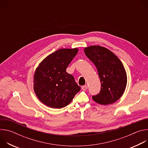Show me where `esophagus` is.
I'll return each mask as SVG.
<instances>
[{"label":"esophagus","mask_w":148,"mask_h":148,"mask_svg":"<svg viewBox=\"0 0 148 148\" xmlns=\"http://www.w3.org/2000/svg\"><path fill=\"white\" fill-rule=\"evenodd\" d=\"M87 89H88V86H87V85L84 86L82 87V90L83 91H86V90H87Z\"/></svg>","instance_id":"obj_1"}]
</instances>
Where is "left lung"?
<instances>
[{"mask_svg": "<svg viewBox=\"0 0 148 148\" xmlns=\"http://www.w3.org/2000/svg\"><path fill=\"white\" fill-rule=\"evenodd\" d=\"M84 51L95 64L101 83L100 92L92 96L93 100L103 105L115 102L123 94L127 84V75L122 62L104 47L91 46Z\"/></svg>", "mask_w": 148, "mask_h": 148, "instance_id": "obj_1", "label": "left lung"}]
</instances>
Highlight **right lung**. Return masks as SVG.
<instances>
[{"label": "right lung", "instance_id": "add662e5", "mask_svg": "<svg viewBox=\"0 0 148 148\" xmlns=\"http://www.w3.org/2000/svg\"><path fill=\"white\" fill-rule=\"evenodd\" d=\"M78 51L77 48L61 49L47 56L36 68L33 90L46 106L60 109L66 107L81 87L66 69Z\"/></svg>", "mask_w": 148, "mask_h": 148}]
</instances>
